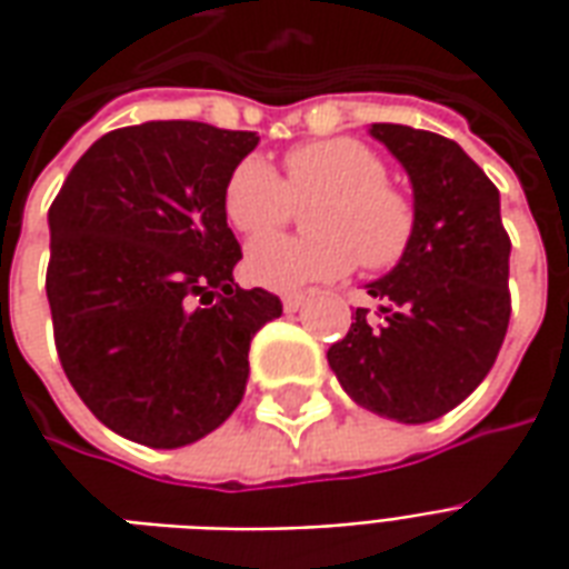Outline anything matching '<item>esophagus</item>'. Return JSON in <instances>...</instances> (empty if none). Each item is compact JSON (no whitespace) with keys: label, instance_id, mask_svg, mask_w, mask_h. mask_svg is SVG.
I'll list each match as a JSON object with an SVG mask.
<instances>
[{"label":"esophagus","instance_id":"1","mask_svg":"<svg viewBox=\"0 0 569 569\" xmlns=\"http://www.w3.org/2000/svg\"><path fill=\"white\" fill-rule=\"evenodd\" d=\"M301 305H305V296H301V292H286L283 296V308L289 310V313L301 308Z\"/></svg>","mask_w":569,"mask_h":569}]
</instances>
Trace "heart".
<instances>
[{"mask_svg":"<svg viewBox=\"0 0 569 569\" xmlns=\"http://www.w3.org/2000/svg\"><path fill=\"white\" fill-rule=\"evenodd\" d=\"M286 176L249 154L224 182V219L243 237H263L315 207L308 238H264L247 252V273L268 289H298L362 271H390L415 237V203L387 179V161L359 140L301 142L286 151Z\"/></svg>","mask_w":569,"mask_h":569,"instance_id":"obj_1","label":"heart"}]
</instances>
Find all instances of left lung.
<instances>
[{
  "mask_svg": "<svg viewBox=\"0 0 569 569\" xmlns=\"http://www.w3.org/2000/svg\"><path fill=\"white\" fill-rule=\"evenodd\" d=\"M415 186V237L393 271L369 283L378 320L329 347L347 396L381 418L427 423L463 402L497 362L509 329V249L500 191L448 137L371 124Z\"/></svg>",
  "mask_w": 569,
  "mask_h": 569,
  "instance_id": "left-lung-1",
  "label": "left lung"
}]
</instances>
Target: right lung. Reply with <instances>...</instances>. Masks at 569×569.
Segmentation results:
<instances>
[{"label": "right lung", "instance_id": "right-lung-1", "mask_svg": "<svg viewBox=\"0 0 569 569\" xmlns=\"http://www.w3.org/2000/svg\"><path fill=\"white\" fill-rule=\"evenodd\" d=\"M252 130L146 121L106 133L51 203L48 305L60 366L93 418L149 448H182L231 418L249 345L283 313L240 289L224 182Z\"/></svg>", "mask_w": 569, "mask_h": 569}]
</instances>
